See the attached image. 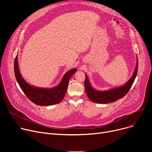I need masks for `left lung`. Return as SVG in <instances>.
I'll use <instances>...</instances> for the list:
<instances>
[{
  "label": "left lung",
  "mask_w": 152,
  "mask_h": 152,
  "mask_svg": "<svg viewBox=\"0 0 152 152\" xmlns=\"http://www.w3.org/2000/svg\"><path fill=\"white\" fill-rule=\"evenodd\" d=\"M138 70V58L137 57V63L134 71L131 77L124 84L119 87H116L107 91H98L92 87L88 76L85 73L86 79L84 83L85 90L87 97L94 103H108L114 102L118 99L123 98L129 92V89L137 76Z\"/></svg>",
  "instance_id": "8db88e82"
}]
</instances>
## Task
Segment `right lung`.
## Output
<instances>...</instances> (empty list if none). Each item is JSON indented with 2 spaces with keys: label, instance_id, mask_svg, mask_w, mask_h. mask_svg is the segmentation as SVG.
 I'll return each instance as SVG.
<instances>
[{
  "label": "right lung",
  "instance_id": "right-lung-1",
  "mask_svg": "<svg viewBox=\"0 0 152 152\" xmlns=\"http://www.w3.org/2000/svg\"><path fill=\"white\" fill-rule=\"evenodd\" d=\"M15 77L21 89L26 97L35 104L40 106H49L59 103L66 92L69 79L77 71L73 68L64 75L60 83L52 88H43L28 83L21 75L18 61V54L14 61Z\"/></svg>",
  "mask_w": 152,
  "mask_h": 152
}]
</instances>
